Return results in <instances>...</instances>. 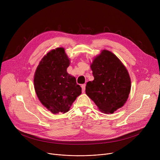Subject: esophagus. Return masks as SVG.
<instances>
[{
    "mask_svg": "<svg viewBox=\"0 0 160 160\" xmlns=\"http://www.w3.org/2000/svg\"><path fill=\"white\" fill-rule=\"evenodd\" d=\"M86 84L84 83V84H82V92L83 93H84V91H85V89H86Z\"/></svg>",
    "mask_w": 160,
    "mask_h": 160,
    "instance_id": "obj_1",
    "label": "esophagus"
}]
</instances>
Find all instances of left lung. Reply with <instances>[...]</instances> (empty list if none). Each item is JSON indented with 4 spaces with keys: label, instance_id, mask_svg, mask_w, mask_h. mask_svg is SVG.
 I'll return each instance as SVG.
<instances>
[{
    "label": "left lung",
    "instance_id": "left-lung-1",
    "mask_svg": "<svg viewBox=\"0 0 160 160\" xmlns=\"http://www.w3.org/2000/svg\"><path fill=\"white\" fill-rule=\"evenodd\" d=\"M94 80L87 83L86 95L98 110L113 113L127 101L131 80L125 66L114 54L103 50L91 64Z\"/></svg>",
    "mask_w": 160,
    "mask_h": 160
}]
</instances>
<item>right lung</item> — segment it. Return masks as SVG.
Returning <instances> with one entry per match:
<instances>
[{"label":"right lung","mask_w":160,"mask_h":160,"mask_svg":"<svg viewBox=\"0 0 160 160\" xmlns=\"http://www.w3.org/2000/svg\"><path fill=\"white\" fill-rule=\"evenodd\" d=\"M70 60L62 47L53 49L41 59L34 74L36 95L48 110L65 113L81 93L75 77L67 73Z\"/></svg>","instance_id":"obj_1"}]
</instances>
